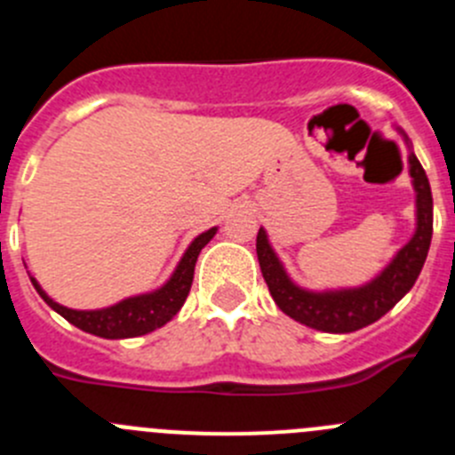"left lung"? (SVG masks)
I'll return each instance as SVG.
<instances>
[{
	"label": "left lung",
	"instance_id": "left-lung-1",
	"mask_svg": "<svg viewBox=\"0 0 455 455\" xmlns=\"http://www.w3.org/2000/svg\"><path fill=\"white\" fill-rule=\"evenodd\" d=\"M408 146V172L415 188V232L405 246L369 283L339 289H305L291 280L264 228L257 232V259L273 300L293 321L321 332H355L387 315L419 277L433 236V196L408 134L396 127Z\"/></svg>",
	"mask_w": 455,
	"mask_h": 455
}]
</instances>
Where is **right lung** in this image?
I'll return each mask as SVG.
<instances>
[{"label":"right lung","instance_id":"add662e5","mask_svg":"<svg viewBox=\"0 0 455 455\" xmlns=\"http://www.w3.org/2000/svg\"><path fill=\"white\" fill-rule=\"evenodd\" d=\"M216 232H219V228H209L207 232L198 235L188 243L182 259H180L175 271L171 273V277H168L162 287H156L146 293H136V296L118 300V303L108 305V307H66V305L50 299L45 289L40 287L34 275H29L31 284L40 293V299L45 300L54 312H59L63 319L70 321L72 325H77L79 331L91 332L95 337H104V339H127V337L148 335V332L166 325L182 309L184 300L188 296V289H191L193 268H196V262H198L200 251L207 246L209 241L214 239Z\"/></svg>","mask_w":455,"mask_h":455}]
</instances>
